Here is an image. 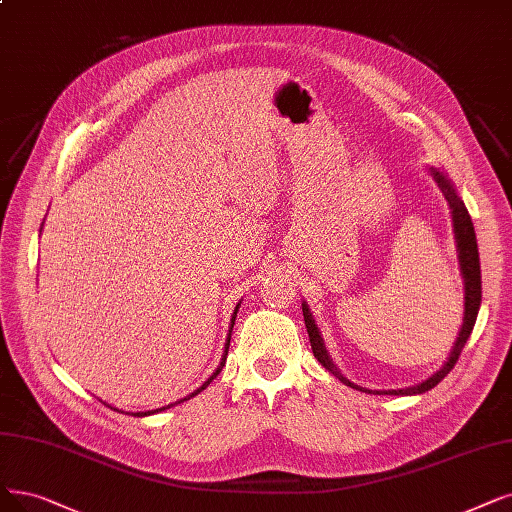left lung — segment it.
Returning <instances> with one entry per match:
<instances>
[{
    "instance_id": "8db88e82",
    "label": "left lung",
    "mask_w": 512,
    "mask_h": 512,
    "mask_svg": "<svg viewBox=\"0 0 512 512\" xmlns=\"http://www.w3.org/2000/svg\"><path fill=\"white\" fill-rule=\"evenodd\" d=\"M433 176L437 180L439 189L443 191L449 208H452V216H454V233H456V241H458V258H460V269H462V277H464V323H462V330L458 334V340H456V346L452 355H449L447 363L441 367V370L431 376L428 380H424L422 384L418 386H412V388H403V391H388L391 395H418V393H426L431 391L433 386H437L449 372L454 370V365L464 349V344L470 336V332H473L475 327V321H477V313H479V306H481V264H479V250H477V237H475V227H473V220H470V214L464 206V201L456 195L454 187L449 185V180L433 170ZM302 315H304V323H306V332H309V340H311V349H313V355L317 357V361L325 367V370H330L340 382H344L346 386L351 388H359V391H365V388L353 384L351 380H346L340 372L338 367L332 363V359L327 357V351L323 346V340L319 336V330L315 327V321L311 317V311L309 306L302 304Z\"/></svg>"
}]
</instances>
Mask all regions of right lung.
I'll list each match as a JSON object with an SVG mask.
<instances>
[{
  "label": "right lung",
  "mask_w": 512,
  "mask_h": 512,
  "mask_svg": "<svg viewBox=\"0 0 512 512\" xmlns=\"http://www.w3.org/2000/svg\"><path fill=\"white\" fill-rule=\"evenodd\" d=\"M237 309H239V306H237ZM237 309H235V315H233V323H235V317H237ZM233 323H231V330H233ZM229 344H231V334H229V338H227V346H224V357H222V361H220V365L216 367V372L208 378V382H203V386H199L197 388V391L195 393H191L187 399H191V397H195L197 393H201L203 391V388H208V384L222 372V365H224V361H227V355H229ZM187 399H182V401H187ZM161 410H163V407H161ZM159 412V410H157ZM149 414H155V412H138V414H134V416H149Z\"/></svg>",
  "instance_id": "add662e5"
}]
</instances>
